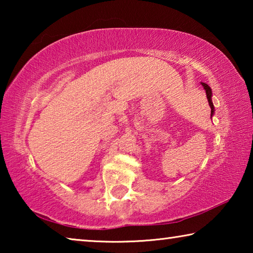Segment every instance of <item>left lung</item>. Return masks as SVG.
Instances as JSON below:
<instances>
[{"mask_svg":"<svg viewBox=\"0 0 253 253\" xmlns=\"http://www.w3.org/2000/svg\"><path fill=\"white\" fill-rule=\"evenodd\" d=\"M201 84H202L203 88L205 89V92H207L208 101H209L210 108H211V117H212L213 114H214V106H213V102H212V99H211V97H212V90H211V88L209 87V84H207L205 83H201Z\"/></svg>","mask_w":253,"mask_h":253,"instance_id":"obj_1","label":"left lung"}]
</instances>
